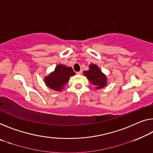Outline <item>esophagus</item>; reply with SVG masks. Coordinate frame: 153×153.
Returning a JSON list of instances; mask_svg holds the SVG:
<instances>
[{
    "label": "esophagus",
    "instance_id": "esophagus-1",
    "mask_svg": "<svg viewBox=\"0 0 153 153\" xmlns=\"http://www.w3.org/2000/svg\"><path fill=\"white\" fill-rule=\"evenodd\" d=\"M82 73V70H80L79 72H76V74H81Z\"/></svg>",
    "mask_w": 153,
    "mask_h": 153
}]
</instances>
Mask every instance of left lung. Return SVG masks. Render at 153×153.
<instances>
[{"label": "left lung", "mask_w": 153, "mask_h": 153, "mask_svg": "<svg viewBox=\"0 0 153 153\" xmlns=\"http://www.w3.org/2000/svg\"><path fill=\"white\" fill-rule=\"evenodd\" d=\"M84 75L91 84L94 85L96 89H101L106 86L107 85V77L101 72L99 68L95 64L90 65V70L84 71Z\"/></svg>", "instance_id": "obj_1"}]
</instances>
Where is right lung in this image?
Here are the masks:
<instances>
[{"label": "right lung", "instance_id": "add662e5", "mask_svg": "<svg viewBox=\"0 0 153 153\" xmlns=\"http://www.w3.org/2000/svg\"><path fill=\"white\" fill-rule=\"evenodd\" d=\"M74 74L71 67L59 64L56 66L55 71L45 77L44 81L49 88L55 91H62L65 85L68 82L70 76Z\"/></svg>", "mask_w": 153, "mask_h": 153}]
</instances>
